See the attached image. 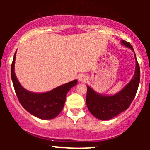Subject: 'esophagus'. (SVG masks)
<instances>
[{
    "instance_id": "esophagus-1",
    "label": "esophagus",
    "mask_w": 150,
    "mask_h": 150,
    "mask_svg": "<svg viewBox=\"0 0 150 150\" xmlns=\"http://www.w3.org/2000/svg\"><path fill=\"white\" fill-rule=\"evenodd\" d=\"M77 78H78L79 82H84L87 80V77L85 75H84V74H80V75H79Z\"/></svg>"
}]
</instances>
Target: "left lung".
<instances>
[{
	"label": "left lung",
	"mask_w": 150,
	"mask_h": 150,
	"mask_svg": "<svg viewBox=\"0 0 150 150\" xmlns=\"http://www.w3.org/2000/svg\"><path fill=\"white\" fill-rule=\"evenodd\" d=\"M120 43L122 45L133 51L135 59V73L131 80L121 90L112 95L99 94L89 85H87V106L89 112L99 120H110L128 109L135 97L140 84V66L137 63L133 48L130 43L124 40H122Z\"/></svg>",
	"instance_id": "left-lung-1"
}]
</instances>
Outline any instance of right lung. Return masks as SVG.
<instances>
[{"label":"right lung","mask_w":150,"mask_h":150,"mask_svg":"<svg viewBox=\"0 0 150 150\" xmlns=\"http://www.w3.org/2000/svg\"><path fill=\"white\" fill-rule=\"evenodd\" d=\"M16 52L11 65V78L20 103L26 111L37 118L43 120L56 118L63 110L67 93L77 85V80L70 81L46 92L36 93L27 90L20 85L15 73Z\"/></svg>","instance_id":"obj_1"}]
</instances>
